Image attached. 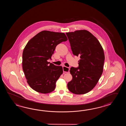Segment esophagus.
Masks as SVG:
<instances>
[{"label":"esophagus","mask_w":126,"mask_h":126,"mask_svg":"<svg viewBox=\"0 0 126 126\" xmlns=\"http://www.w3.org/2000/svg\"><path fill=\"white\" fill-rule=\"evenodd\" d=\"M63 72H67V73L69 72V68H68V67H66V66H63Z\"/></svg>","instance_id":"obj_1"}]
</instances>
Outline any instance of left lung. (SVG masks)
<instances>
[{"mask_svg":"<svg viewBox=\"0 0 126 126\" xmlns=\"http://www.w3.org/2000/svg\"><path fill=\"white\" fill-rule=\"evenodd\" d=\"M66 34L72 53L80 57L78 67H71L72 79L67 88L73 94H86L94 88L102 75L105 61L103 48L96 38L86 30Z\"/></svg>","mask_w":126,"mask_h":126,"instance_id":"left-lung-1","label":"left lung"}]
</instances>
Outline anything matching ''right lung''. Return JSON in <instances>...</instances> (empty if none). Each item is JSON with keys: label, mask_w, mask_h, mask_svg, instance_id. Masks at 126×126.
Returning <instances> with one entry per match:
<instances>
[{"label": "right lung", "mask_w": 126, "mask_h": 126, "mask_svg": "<svg viewBox=\"0 0 126 126\" xmlns=\"http://www.w3.org/2000/svg\"><path fill=\"white\" fill-rule=\"evenodd\" d=\"M67 40L64 33L43 31L27 43L22 54V69L27 82L38 92L47 94L54 91L63 70L48 62L56 46Z\"/></svg>", "instance_id": "right-lung-1"}]
</instances>
